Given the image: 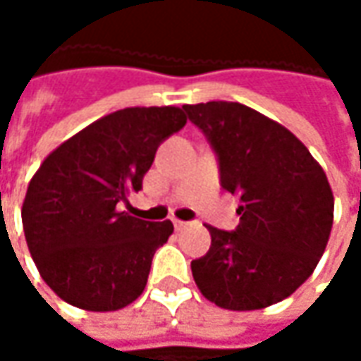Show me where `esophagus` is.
I'll use <instances>...</instances> for the list:
<instances>
[{
	"instance_id": "esophagus-1",
	"label": "esophagus",
	"mask_w": 361,
	"mask_h": 361,
	"mask_svg": "<svg viewBox=\"0 0 361 361\" xmlns=\"http://www.w3.org/2000/svg\"><path fill=\"white\" fill-rule=\"evenodd\" d=\"M173 223H174V229H185V227H187L188 223L187 221H178V219H173Z\"/></svg>"
}]
</instances>
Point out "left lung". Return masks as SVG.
Segmentation results:
<instances>
[{
	"mask_svg": "<svg viewBox=\"0 0 361 361\" xmlns=\"http://www.w3.org/2000/svg\"><path fill=\"white\" fill-rule=\"evenodd\" d=\"M219 160L221 187L239 197L235 231L207 225L211 249L190 263L195 283L223 310H263L289 298L319 263L334 192L295 134L239 102L183 106Z\"/></svg>",
	"mask_w": 361,
	"mask_h": 361,
	"instance_id": "1",
	"label": "left lung"
}]
</instances>
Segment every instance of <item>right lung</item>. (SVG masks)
I'll list each match as a JSON object with an SVG mask.
<instances>
[{"mask_svg": "<svg viewBox=\"0 0 361 361\" xmlns=\"http://www.w3.org/2000/svg\"><path fill=\"white\" fill-rule=\"evenodd\" d=\"M187 124L183 108H124L49 152L32 176L21 223L51 291L86 312H116L145 291L154 251L173 223L120 211L142 188L157 148Z\"/></svg>", "mask_w": 361, "mask_h": 361, "instance_id": "add662e5", "label": "right lung"}]
</instances>
